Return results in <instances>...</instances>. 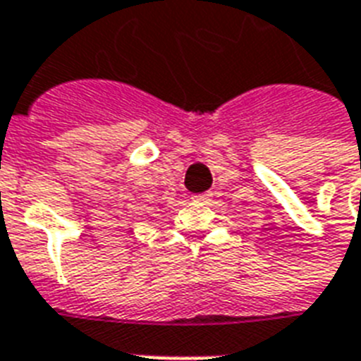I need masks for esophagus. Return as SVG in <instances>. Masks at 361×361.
Wrapping results in <instances>:
<instances>
[{
    "instance_id": "1",
    "label": "esophagus",
    "mask_w": 361,
    "mask_h": 361,
    "mask_svg": "<svg viewBox=\"0 0 361 361\" xmlns=\"http://www.w3.org/2000/svg\"><path fill=\"white\" fill-rule=\"evenodd\" d=\"M192 200L195 202H208L209 198H212V192H202V195H192Z\"/></svg>"
}]
</instances>
